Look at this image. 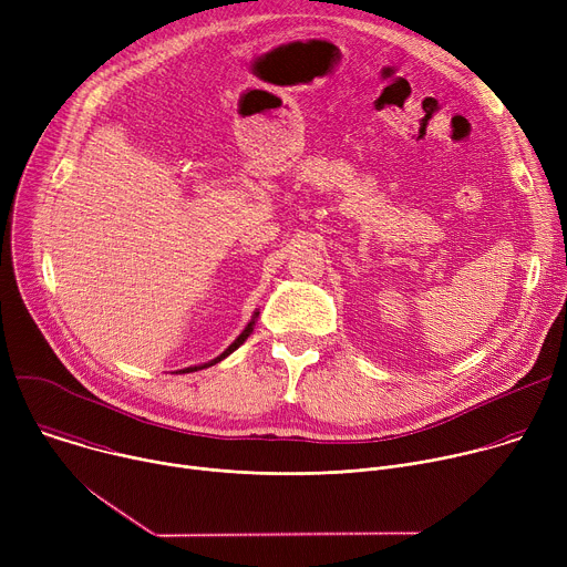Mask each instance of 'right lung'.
Returning a JSON list of instances; mask_svg holds the SVG:
<instances>
[{
  "mask_svg": "<svg viewBox=\"0 0 567 567\" xmlns=\"http://www.w3.org/2000/svg\"><path fill=\"white\" fill-rule=\"evenodd\" d=\"M256 318H258V311H256V313H254V318H251V322H249V326H247V328H245V332H241V334H239V337H237V339H235V341H233V343H230V346H228V348H226V350H224V352H221V354H219V357H217V359H213V361H208V363H204V365H193V368H186V370H179V372H195V370H204V368H210V365H215V363H219V361H221V359H226V357H228V354H230V352H235V350H237V348H239V346H241V343H245V341H247V339H249V334H251V332H254V326H256Z\"/></svg>",
  "mask_w": 567,
  "mask_h": 567,
  "instance_id": "right-lung-1",
  "label": "right lung"
}]
</instances>
